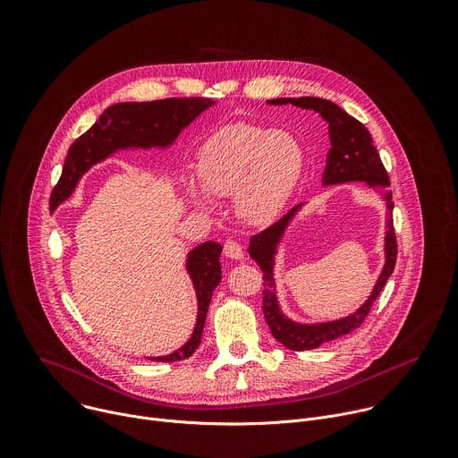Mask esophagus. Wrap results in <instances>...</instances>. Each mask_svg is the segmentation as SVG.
Listing matches in <instances>:
<instances>
[{"label": "esophagus", "mask_w": 458, "mask_h": 458, "mask_svg": "<svg viewBox=\"0 0 458 458\" xmlns=\"http://www.w3.org/2000/svg\"><path fill=\"white\" fill-rule=\"evenodd\" d=\"M224 256H227L231 259H243V250H242V247L236 242L227 240L224 243Z\"/></svg>", "instance_id": "1"}]
</instances>
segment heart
<instances>
[{"mask_svg":"<svg viewBox=\"0 0 458 458\" xmlns=\"http://www.w3.org/2000/svg\"><path fill=\"white\" fill-rule=\"evenodd\" d=\"M305 165L300 140L284 130L234 123L216 130L197 153L200 184L188 182L190 202L216 211L215 197L233 195L236 215L247 224L278 218L291 202Z\"/></svg>","mask_w":458,"mask_h":458,"instance_id":"obj_1","label":"heart"}]
</instances>
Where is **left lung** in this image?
Listing matches in <instances>:
<instances>
[{
	"label": "left lung",
	"mask_w": 458,
	"mask_h": 458,
	"mask_svg": "<svg viewBox=\"0 0 458 458\" xmlns=\"http://www.w3.org/2000/svg\"><path fill=\"white\" fill-rule=\"evenodd\" d=\"M267 105H293L303 110H314L328 124L330 149L327 153V165L323 171V186L348 184V182H364V186L374 190L386 204V231H385V265L379 278L367 298L357 310L352 314L321 323H301L291 319L278 300L276 278H274V265H276V254L282 240L285 238L287 229L291 227L296 215L305 208V202L291 209L282 220L272 224L259 234L252 236L249 242V256L263 270V314L270 328V334L276 337L289 350H312L321 346L327 341H334L344 334L355 330L364 318L369 316L372 303L377 300L386 280L392 276L397 259V242L394 233V202L388 173L381 162V157L374 146L370 131L364 128L357 119L348 115L337 105L319 98H280L270 99Z\"/></svg>",
	"instance_id": "obj_1"
}]
</instances>
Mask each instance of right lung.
Returning <instances> with one entry per match:
<instances>
[{"label":"right lung","instance_id":"obj_1","mask_svg":"<svg viewBox=\"0 0 458 458\" xmlns=\"http://www.w3.org/2000/svg\"><path fill=\"white\" fill-rule=\"evenodd\" d=\"M211 106H215V101L206 98H173L151 103H119L106 108L98 123L70 146L61 178L50 197V211H55L66 202L84 173L99 162L119 151L167 149L182 130ZM220 254L222 245L211 240L188 252L186 270L197 294V323L193 334L174 352L148 359L174 362L193 355L199 348L213 291L222 282Z\"/></svg>","mask_w":458,"mask_h":458}]
</instances>
